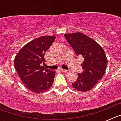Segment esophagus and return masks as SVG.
Here are the masks:
<instances>
[{"instance_id":"1","label":"esophagus","mask_w":121,"mask_h":121,"mask_svg":"<svg viewBox=\"0 0 121 121\" xmlns=\"http://www.w3.org/2000/svg\"><path fill=\"white\" fill-rule=\"evenodd\" d=\"M60 71H62V72H64V73H68V70H65V69H63V68H60Z\"/></svg>"}]
</instances>
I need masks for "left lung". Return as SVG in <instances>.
<instances>
[{
    "label": "left lung",
    "instance_id": "1",
    "mask_svg": "<svg viewBox=\"0 0 121 121\" xmlns=\"http://www.w3.org/2000/svg\"><path fill=\"white\" fill-rule=\"evenodd\" d=\"M64 36L76 55L84 57L81 64L84 71L78 74L73 87L79 91H88L96 85L105 72L108 62L105 53L99 43L83 33L65 34Z\"/></svg>",
    "mask_w": 121,
    "mask_h": 121
}]
</instances>
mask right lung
<instances>
[{"label":"right lung","mask_w":121,"mask_h":121,"mask_svg":"<svg viewBox=\"0 0 121 121\" xmlns=\"http://www.w3.org/2000/svg\"><path fill=\"white\" fill-rule=\"evenodd\" d=\"M56 39L54 36H41L24 45L14 58V67L27 89L36 93L50 89L56 72L45 68L44 55Z\"/></svg>","instance_id":"add662e5"}]
</instances>
